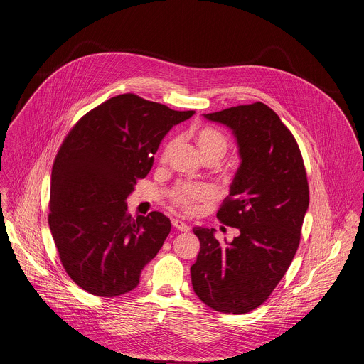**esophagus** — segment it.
<instances>
[{
  "instance_id": "34e87169",
  "label": "esophagus",
  "mask_w": 364,
  "mask_h": 364,
  "mask_svg": "<svg viewBox=\"0 0 364 364\" xmlns=\"http://www.w3.org/2000/svg\"><path fill=\"white\" fill-rule=\"evenodd\" d=\"M171 225H173L174 229H177V230H180V232H188V230H190V226L186 225V223H184L183 220H180V219H171Z\"/></svg>"
}]
</instances>
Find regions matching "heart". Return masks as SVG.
<instances>
[{"label": "heart", "instance_id": "heart-1", "mask_svg": "<svg viewBox=\"0 0 364 364\" xmlns=\"http://www.w3.org/2000/svg\"><path fill=\"white\" fill-rule=\"evenodd\" d=\"M196 144L205 161L210 158L220 159L228 148V138L215 128L205 127L196 134ZM177 148V139L173 138L166 142L161 154V162L166 163ZM168 201L173 206L184 212L186 215H194L201 205L213 201L216 194L215 190L208 184H193V183H177L167 191Z\"/></svg>", "mask_w": 364, "mask_h": 364}]
</instances>
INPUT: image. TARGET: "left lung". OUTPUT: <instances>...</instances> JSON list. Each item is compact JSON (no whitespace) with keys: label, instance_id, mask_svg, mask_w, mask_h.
<instances>
[{"label":"left lung","instance_id":"8db88e82","mask_svg":"<svg viewBox=\"0 0 364 364\" xmlns=\"http://www.w3.org/2000/svg\"><path fill=\"white\" fill-rule=\"evenodd\" d=\"M233 129L242 164L216 218L240 235L229 244L194 228L201 250L191 267L196 294L220 313L261 306L281 282L300 244L310 202L300 148L279 116L261 102L203 114Z\"/></svg>","mask_w":364,"mask_h":364}]
</instances>
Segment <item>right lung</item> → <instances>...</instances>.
Returning a JSON list of instances; mask_svg holds the SVG:
<instances>
[{
  "label": "right lung",
  "instance_id": "right-lung-1",
  "mask_svg": "<svg viewBox=\"0 0 364 364\" xmlns=\"http://www.w3.org/2000/svg\"><path fill=\"white\" fill-rule=\"evenodd\" d=\"M194 113L124 93L87 112L64 138L51 170L48 225L65 272L87 293L132 290L162 248L168 218L156 210L132 218L125 200L151 171L163 136Z\"/></svg>",
  "mask_w": 364,
  "mask_h": 364
}]
</instances>
